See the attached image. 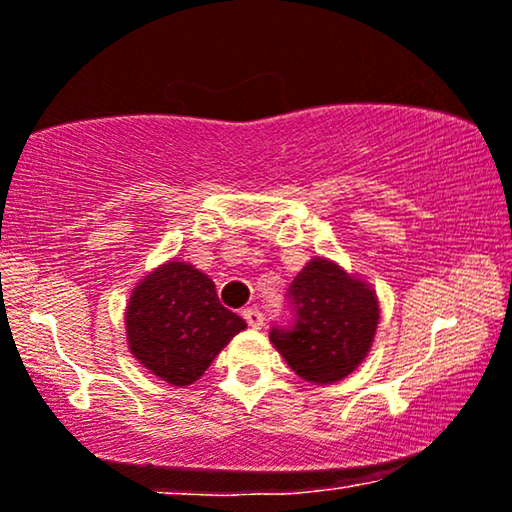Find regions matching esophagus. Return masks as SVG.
Listing matches in <instances>:
<instances>
[{
    "label": "esophagus",
    "mask_w": 512,
    "mask_h": 512,
    "mask_svg": "<svg viewBox=\"0 0 512 512\" xmlns=\"http://www.w3.org/2000/svg\"><path fill=\"white\" fill-rule=\"evenodd\" d=\"M242 314H244V319H247V324L251 328H263L265 317H263V312L258 310V307H247V310H244Z\"/></svg>",
    "instance_id": "obj_1"
}]
</instances>
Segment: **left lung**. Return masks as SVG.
<instances>
[{
	"label": "left lung",
	"mask_w": 512,
	"mask_h": 512,
	"mask_svg": "<svg viewBox=\"0 0 512 512\" xmlns=\"http://www.w3.org/2000/svg\"><path fill=\"white\" fill-rule=\"evenodd\" d=\"M293 326L272 328L270 342L305 382L335 384L354 373L373 347L380 303L361 277L314 256L289 289Z\"/></svg>",
	"instance_id": "8db88e82"
}]
</instances>
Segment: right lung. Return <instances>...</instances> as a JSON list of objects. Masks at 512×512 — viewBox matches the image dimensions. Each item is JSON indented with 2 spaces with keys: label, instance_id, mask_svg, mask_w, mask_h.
<instances>
[{
  "label": "right lung",
  "instance_id": "1",
  "mask_svg": "<svg viewBox=\"0 0 512 512\" xmlns=\"http://www.w3.org/2000/svg\"><path fill=\"white\" fill-rule=\"evenodd\" d=\"M244 328L247 321L219 303L212 279L179 258L139 279L125 307L130 354L172 387L200 380Z\"/></svg>",
  "mask_w": 512,
  "mask_h": 512
}]
</instances>
